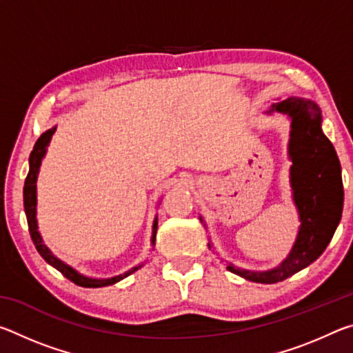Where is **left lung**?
<instances>
[{
    "instance_id": "1",
    "label": "left lung",
    "mask_w": 353,
    "mask_h": 353,
    "mask_svg": "<svg viewBox=\"0 0 353 353\" xmlns=\"http://www.w3.org/2000/svg\"><path fill=\"white\" fill-rule=\"evenodd\" d=\"M276 112L290 119V187L301 225L288 255L271 270H243L225 261L230 272L255 283L282 282L318 260L341 221L344 204L341 163L322 132L319 105L312 99L290 97L277 99L265 113ZM199 219L207 229L204 218ZM208 248L213 249L212 241Z\"/></svg>"
}]
</instances>
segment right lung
Instances as JSON below:
<instances>
[{"label": "right lung", "instance_id": "1", "mask_svg": "<svg viewBox=\"0 0 353 353\" xmlns=\"http://www.w3.org/2000/svg\"><path fill=\"white\" fill-rule=\"evenodd\" d=\"M57 126L48 129L46 132L40 135V139L35 141L34 149L31 155H29V172L28 177L25 181V188H23V204H25V213H26V219H28V227H29V234H31L32 243L37 252L41 255L48 265H51L52 268H56L59 272H62L65 277L71 282L83 286V288H101V286H109L113 283H118L119 280L126 279L130 274L139 271L140 268L145 265V263H140L134 268H130L129 271L119 274V276H113V277H107V279H97V277H88L85 274L79 272L74 270L73 266L65 263L63 260L59 259L54 252L46 246L43 241V236H41L40 230H39V221H37V179H39V172H40V165L41 160L45 159L48 146H50V141L54 135ZM157 214H155L154 223H152V236H151V246H155V234H157Z\"/></svg>", "mask_w": 353, "mask_h": 353}]
</instances>
